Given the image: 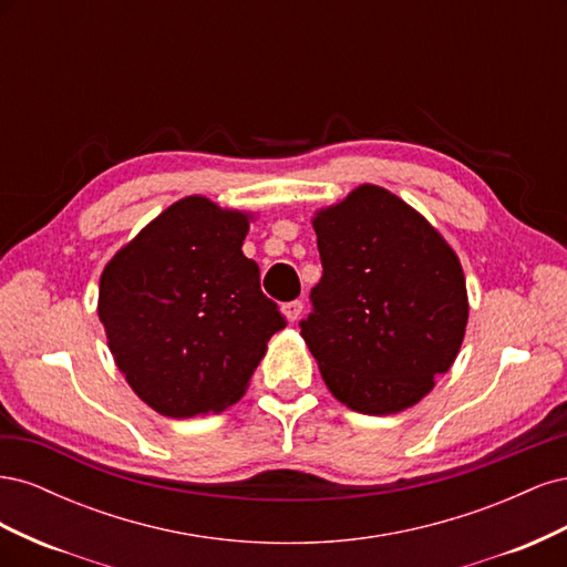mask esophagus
<instances>
[{"label":"esophagus","mask_w":567,"mask_h":567,"mask_svg":"<svg viewBox=\"0 0 567 567\" xmlns=\"http://www.w3.org/2000/svg\"><path fill=\"white\" fill-rule=\"evenodd\" d=\"M284 315H286V319H288L290 323L298 321L300 315H302V300H290V302H286V305H284Z\"/></svg>","instance_id":"1"}]
</instances>
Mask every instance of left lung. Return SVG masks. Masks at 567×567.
<instances>
[{
	"mask_svg": "<svg viewBox=\"0 0 567 567\" xmlns=\"http://www.w3.org/2000/svg\"><path fill=\"white\" fill-rule=\"evenodd\" d=\"M321 279L300 333L359 414L416 404L450 371L468 321L454 250L404 200L364 184L315 217Z\"/></svg>",
	"mask_w": 567,
	"mask_h": 567,
	"instance_id": "1",
	"label": "left lung"
}]
</instances>
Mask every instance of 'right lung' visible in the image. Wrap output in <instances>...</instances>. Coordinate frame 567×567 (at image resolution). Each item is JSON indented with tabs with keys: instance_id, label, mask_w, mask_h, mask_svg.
Wrapping results in <instances>:
<instances>
[{
	"instance_id": "right-lung-1",
	"label": "right lung",
	"mask_w": 567,
	"mask_h": 567,
	"mask_svg": "<svg viewBox=\"0 0 567 567\" xmlns=\"http://www.w3.org/2000/svg\"><path fill=\"white\" fill-rule=\"evenodd\" d=\"M248 217L188 196L101 274L99 319L117 369L163 416L192 419L241 398L286 317L241 246Z\"/></svg>"
}]
</instances>
